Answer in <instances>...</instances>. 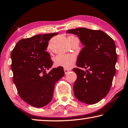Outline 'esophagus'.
Returning a JSON list of instances; mask_svg holds the SVG:
<instances>
[{"instance_id": "esophagus-1", "label": "esophagus", "mask_w": 128, "mask_h": 128, "mask_svg": "<svg viewBox=\"0 0 128 128\" xmlns=\"http://www.w3.org/2000/svg\"><path fill=\"white\" fill-rule=\"evenodd\" d=\"M64 72H65V74H67L70 71V70H67V69L66 68H64Z\"/></svg>"}]
</instances>
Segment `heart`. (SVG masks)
I'll return each instance as SVG.
<instances>
[{"label": "heart", "mask_w": 128, "mask_h": 128, "mask_svg": "<svg viewBox=\"0 0 128 128\" xmlns=\"http://www.w3.org/2000/svg\"><path fill=\"white\" fill-rule=\"evenodd\" d=\"M74 36L70 35L68 38H75ZM76 60V57L74 54H58L54 58V64L57 66H62L66 68H70L74 66Z\"/></svg>", "instance_id": "heart-1"}]
</instances>
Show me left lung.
Listing matches in <instances>:
<instances>
[{
  "label": "left lung",
  "instance_id": "8db88e82",
  "mask_svg": "<svg viewBox=\"0 0 128 128\" xmlns=\"http://www.w3.org/2000/svg\"><path fill=\"white\" fill-rule=\"evenodd\" d=\"M78 36L84 46L78 54L74 86L75 97L88 104H94L110 90L116 70L117 56L114 40L101 30L78 28L66 31ZM87 68L86 72L80 68Z\"/></svg>",
  "mask_w": 128,
  "mask_h": 128
}]
</instances>
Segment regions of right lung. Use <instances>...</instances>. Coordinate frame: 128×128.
Segmentation results:
<instances>
[{
  "mask_svg": "<svg viewBox=\"0 0 128 128\" xmlns=\"http://www.w3.org/2000/svg\"><path fill=\"white\" fill-rule=\"evenodd\" d=\"M58 33L46 34L23 38L11 52L13 82L20 97L36 108L43 107L53 97L56 82L64 76L62 66L49 70L53 65L46 51L49 40Z\"/></svg>",
  "mask_w": 128,
  "mask_h": 128,
  "instance_id": "right-lung-1",
  "label": "right lung"
}]
</instances>
